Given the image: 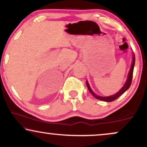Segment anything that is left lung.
Listing matches in <instances>:
<instances>
[{
    "mask_svg": "<svg viewBox=\"0 0 147 147\" xmlns=\"http://www.w3.org/2000/svg\"><path fill=\"white\" fill-rule=\"evenodd\" d=\"M134 63H135V57H134V55L133 54V59H132V63L131 64V67H130L129 73H128V78H127V80H126V82H125V84H124L123 87H122L121 89L119 90V92H117V93H116V94H114V95H112V96H105V97L96 95V94L94 93L93 91H92V90L91 89V88H90V86L89 85V84H88V81H86V85H87V87L88 88V90H89L90 92L94 96V97L96 98V99L100 100H102V101H105V102H112V101H114V100H115L116 99H117V98L119 97V96H120L122 94L124 93V92H125L126 90H127L128 88H130V85H131L132 75H133V70H134Z\"/></svg>",
    "mask_w": 147,
    "mask_h": 147,
    "instance_id": "8db88e82",
    "label": "left lung"
}]
</instances>
